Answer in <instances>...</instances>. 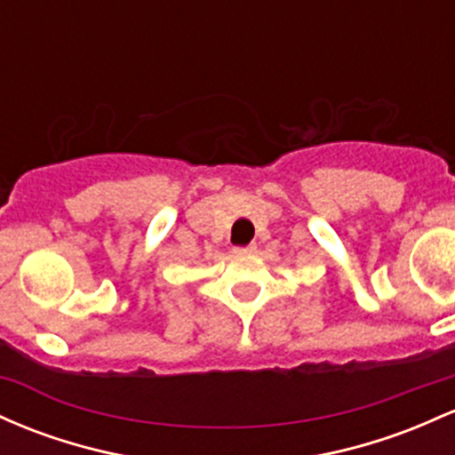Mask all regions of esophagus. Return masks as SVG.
I'll list each match as a JSON object with an SVG mask.
<instances>
[{
	"label": "esophagus",
	"instance_id": "34e87169",
	"mask_svg": "<svg viewBox=\"0 0 455 455\" xmlns=\"http://www.w3.org/2000/svg\"><path fill=\"white\" fill-rule=\"evenodd\" d=\"M257 251V243H248V246H235L233 248V252L235 254H252Z\"/></svg>",
	"mask_w": 455,
	"mask_h": 455
}]
</instances>
